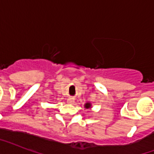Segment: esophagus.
Wrapping results in <instances>:
<instances>
[{
  "label": "esophagus",
  "instance_id": "obj_1",
  "mask_svg": "<svg viewBox=\"0 0 154 154\" xmlns=\"http://www.w3.org/2000/svg\"><path fill=\"white\" fill-rule=\"evenodd\" d=\"M67 102L69 103V104H70V105H72V104H73V103H74V98H72V97H69V98H68Z\"/></svg>",
  "mask_w": 154,
  "mask_h": 154
}]
</instances>
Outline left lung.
Segmentation results:
<instances>
[{"instance_id":"1","label":"left lung","mask_w":154,"mask_h":154,"mask_svg":"<svg viewBox=\"0 0 154 154\" xmlns=\"http://www.w3.org/2000/svg\"><path fill=\"white\" fill-rule=\"evenodd\" d=\"M85 107L86 109H89V108H91V104L90 103H86V104H85Z\"/></svg>"}]
</instances>
